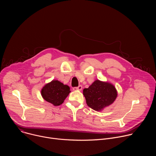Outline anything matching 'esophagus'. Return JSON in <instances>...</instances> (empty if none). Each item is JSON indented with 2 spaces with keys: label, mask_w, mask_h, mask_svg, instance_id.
<instances>
[{
  "label": "esophagus",
  "mask_w": 156,
  "mask_h": 156,
  "mask_svg": "<svg viewBox=\"0 0 156 156\" xmlns=\"http://www.w3.org/2000/svg\"><path fill=\"white\" fill-rule=\"evenodd\" d=\"M83 89V87L81 85H79L78 87H73V90L74 91H76V90H79V91H81Z\"/></svg>",
  "instance_id": "obj_1"
}]
</instances>
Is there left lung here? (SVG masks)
<instances>
[{
	"mask_svg": "<svg viewBox=\"0 0 156 156\" xmlns=\"http://www.w3.org/2000/svg\"><path fill=\"white\" fill-rule=\"evenodd\" d=\"M87 105L96 111H102L112 104L117 97V91L112 83L95 80L88 88L83 90Z\"/></svg>",
	"mask_w": 156,
	"mask_h": 156,
	"instance_id": "obj_1",
	"label": "left lung"
}]
</instances>
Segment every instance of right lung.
<instances>
[{
	"instance_id": "obj_1",
	"label": "right lung",
	"mask_w": 156,
	"mask_h": 156,
	"mask_svg": "<svg viewBox=\"0 0 156 156\" xmlns=\"http://www.w3.org/2000/svg\"><path fill=\"white\" fill-rule=\"evenodd\" d=\"M71 92L68 85L54 80L46 84L41 91L42 98L54 106L61 105Z\"/></svg>"
}]
</instances>
